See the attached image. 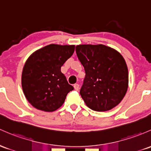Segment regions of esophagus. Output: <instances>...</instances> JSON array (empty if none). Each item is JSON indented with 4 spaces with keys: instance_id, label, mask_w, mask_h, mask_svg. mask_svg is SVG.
<instances>
[{
    "instance_id": "1",
    "label": "esophagus",
    "mask_w": 151,
    "mask_h": 151,
    "mask_svg": "<svg viewBox=\"0 0 151 151\" xmlns=\"http://www.w3.org/2000/svg\"><path fill=\"white\" fill-rule=\"evenodd\" d=\"M74 89H75V90L78 91L79 89V84H74Z\"/></svg>"
}]
</instances>
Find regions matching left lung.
I'll list each match as a JSON object with an SVG mask.
<instances>
[{
    "instance_id": "8db88e82",
    "label": "left lung",
    "mask_w": 151,
    "mask_h": 151,
    "mask_svg": "<svg viewBox=\"0 0 151 151\" xmlns=\"http://www.w3.org/2000/svg\"><path fill=\"white\" fill-rule=\"evenodd\" d=\"M76 53L86 74L80 89L86 105L97 112L117 106L128 87V69L122 56L102 44L77 45Z\"/></svg>"
}]
</instances>
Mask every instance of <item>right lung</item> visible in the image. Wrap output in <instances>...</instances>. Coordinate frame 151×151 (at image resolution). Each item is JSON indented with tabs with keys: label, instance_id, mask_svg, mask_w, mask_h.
<instances>
[{
	"label": "right lung",
	"instance_id": "add662e5",
	"mask_svg": "<svg viewBox=\"0 0 151 151\" xmlns=\"http://www.w3.org/2000/svg\"><path fill=\"white\" fill-rule=\"evenodd\" d=\"M74 45L49 44L34 51L23 68L21 84L25 97L33 107L54 112L64 104L74 89L61 67L74 51Z\"/></svg>",
	"mask_w": 151,
	"mask_h": 151
}]
</instances>
